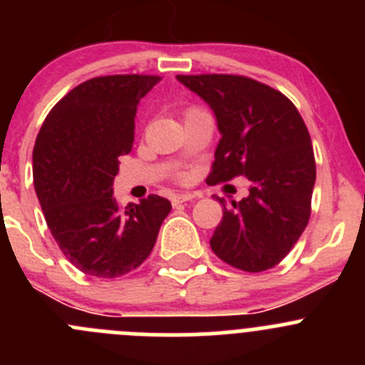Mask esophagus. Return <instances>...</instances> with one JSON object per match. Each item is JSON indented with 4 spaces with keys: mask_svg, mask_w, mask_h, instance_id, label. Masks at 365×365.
Returning a JSON list of instances; mask_svg holds the SVG:
<instances>
[{
    "mask_svg": "<svg viewBox=\"0 0 365 365\" xmlns=\"http://www.w3.org/2000/svg\"><path fill=\"white\" fill-rule=\"evenodd\" d=\"M194 197H196V194H175V196L171 197V203L175 206H178V205L185 203V201L194 200Z\"/></svg>",
    "mask_w": 365,
    "mask_h": 365,
    "instance_id": "1",
    "label": "esophagus"
}]
</instances>
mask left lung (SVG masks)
Returning <instances> with one entry per match:
<instances>
[{
	"label": "left lung",
	"mask_w": 365,
	"mask_h": 365,
	"mask_svg": "<svg viewBox=\"0 0 365 365\" xmlns=\"http://www.w3.org/2000/svg\"><path fill=\"white\" fill-rule=\"evenodd\" d=\"M213 109L220 138L210 183L237 176L249 196L222 197V220L210 247L244 272H264L293 249L311 217L316 160L311 135L292 101L268 84L233 73L176 76Z\"/></svg>",
	"instance_id": "1"
}]
</instances>
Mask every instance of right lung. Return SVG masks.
<instances>
[{"label":"right lung","mask_w":365,"mask_h":365,"mask_svg":"<svg viewBox=\"0 0 365 365\" xmlns=\"http://www.w3.org/2000/svg\"><path fill=\"white\" fill-rule=\"evenodd\" d=\"M162 79L118 73L88 79L47 114L33 148V183L51 235L83 274L114 279L152 252L165 197L121 208L113 196L120 157L134 143L138 104Z\"/></svg>","instance_id":"obj_1"}]
</instances>
